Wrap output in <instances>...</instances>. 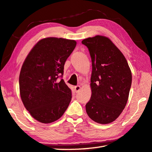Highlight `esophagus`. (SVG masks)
<instances>
[{"mask_svg": "<svg viewBox=\"0 0 152 152\" xmlns=\"http://www.w3.org/2000/svg\"><path fill=\"white\" fill-rule=\"evenodd\" d=\"M80 89H81V88H80V86H76L74 87V90H75V91L76 92V93H78V92L80 91Z\"/></svg>", "mask_w": 152, "mask_h": 152, "instance_id": "esophagus-1", "label": "esophagus"}]
</instances>
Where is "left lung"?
I'll use <instances>...</instances> for the list:
<instances>
[{
  "label": "left lung",
  "instance_id": "left-lung-1",
  "mask_svg": "<svg viewBox=\"0 0 152 152\" xmlns=\"http://www.w3.org/2000/svg\"><path fill=\"white\" fill-rule=\"evenodd\" d=\"M82 43L88 48L92 62L91 96L86 105V113L97 123H111L126 105L131 70L123 53L108 37L96 35Z\"/></svg>",
  "mask_w": 152,
  "mask_h": 152
}]
</instances>
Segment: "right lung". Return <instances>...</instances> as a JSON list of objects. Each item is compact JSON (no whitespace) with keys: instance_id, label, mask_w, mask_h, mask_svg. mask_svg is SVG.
Here are the masks:
<instances>
[{"instance_id":"right-lung-1","label":"right lung","mask_w":152,"mask_h":152,"mask_svg":"<svg viewBox=\"0 0 152 152\" xmlns=\"http://www.w3.org/2000/svg\"><path fill=\"white\" fill-rule=\"evenodd\" d=\"M76 41L46 37L35 45L27 56L19 77L20 97L33 118L47 124L60 118L72 99L62 77L66 59Z\"/></svg>"}]
</instances>
